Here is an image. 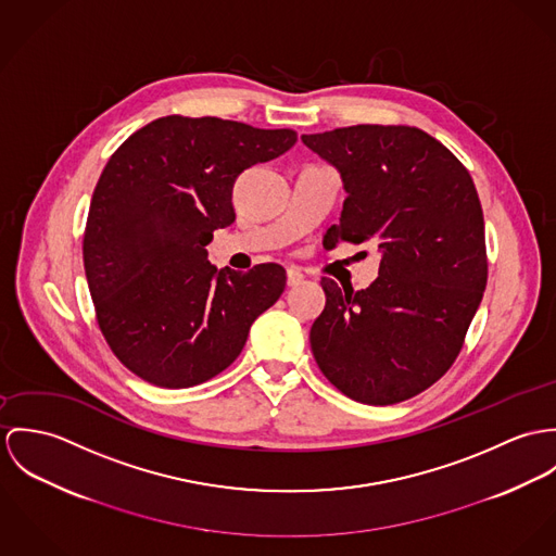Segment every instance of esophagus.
<instances>
[{"label": "esophagus", "instance_id": "esophagus-1", "mask_svg": "<svg viewBox=\"0 0 556 556\" xmlns=\"http://www.w3.org/2000/svg\"><path fill=\"white\" fill-rule=\"evenodd\" d=\"M303 273L301 270H296V268H288V286L290 288H294V286H301L303 283Z\"/></svg>", "mask_w": 556, "mask_h": 556}]
</instances>
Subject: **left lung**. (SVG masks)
Returning a JSON list of instances; mask_svg holds the SVG:
<instances>
[{
	"label": "left lung",
	"instance_id": "obj_1",
	"mask_svg": "<svg viewBox=\"0 0 556 556\" xmlns=\"http://www.w3.org/2000/svg\"><path fill=\"white\" fill-rule=\"evenodd\" d=\"M301 140L348 193L324 245L372 243L381 255L367 290L321 279L326 307L308 334L315 363L358 403L412 399L452 367L482 303L489 264L476 186L418 127L352 125Z\"/></svg>",
	"mask_w": 556,
	"mask_h": 556
}]
</instances>
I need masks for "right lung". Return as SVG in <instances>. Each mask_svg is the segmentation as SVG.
Wrapping results in <instances>:
<instances>
[{
    "mask_svg": "<svg viewBox=\"0 0 556 556\" xmlns=\"http://www.w3.org/2000/svg\"><path fill=\"white\" fill-rule=\"evenodd\" d=\"M294 142L292 129L170 115L109 160L89 206L85 275L106 343L140 379L191 388L228 369L283 294L279 264L217 268L206 245L237 217V177Z\"/></svg>",
    "mask_w": 556,
    "mask_h": 556,
    "instance_id": "1",
    "label": "right lung"
}]
</instances>
